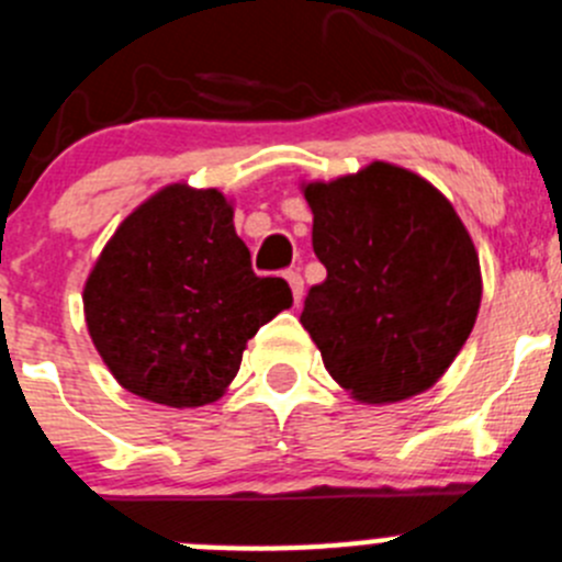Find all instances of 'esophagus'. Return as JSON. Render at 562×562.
I'll return each mask as SVG.
<instances>
[{
    "instance_id": "34e87169",
    "label": "esophagus",
    "mask_w": 562,
    "mask_h": 562,
    "mask_svg": "<svg viewBox=\"0 0 562 562\" xmlns=\"http://www.w3.org/2000/svg\"><path fill=\"white\" fill-rule=\"evenodd\" d=\"M283 279L289 281V289H292V297H294V305H300V300H303V276L297 273V270H289Z\"/></svg>"
}]
</instances>
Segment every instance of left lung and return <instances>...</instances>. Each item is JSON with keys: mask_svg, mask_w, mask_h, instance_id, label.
<instances>
[{"mask_svg": "<svg viewBox=\"0 0 562 562\" xmlns=\"http://www.w3.org/2000/svg\"><path fill=\"white\" fill-rule=\"evenodd\" d=\"M327 279L300 322L333 380L363 404L429 391L470 338L481 265L453 204L415 171L374 160L303 182Z\"/></svg>", "mask_w": 562, "mask_h": 562, "instance_id": "obj_1", "label": "left lung"}]
</instances>
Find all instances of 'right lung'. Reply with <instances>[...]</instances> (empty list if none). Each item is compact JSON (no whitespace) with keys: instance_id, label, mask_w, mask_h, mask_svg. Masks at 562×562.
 <instances>
[{"instance_id":"right-lung-1","label":"right lung","mask_w":562,"mask_h":562,"mask_svg":"<svg viewBox=\"0 0 562 562\" xmlns=\"http://www.w3.org/2000/svg\"><path fill=\"white\" fill-rule=\"evenodd\" d=\"M218 188H160L111 235L85 283L87 330L125 391L204 407L240 371L248 338L292 305L259 279Z\"/></svg>"}]
</instances>
